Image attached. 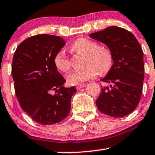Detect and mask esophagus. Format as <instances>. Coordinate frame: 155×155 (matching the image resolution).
Segmentation results:
<instances>
[{
    "mask_svg": "<svg viewBox=\"0 0 155 155\" xmlns=\"http://www.w3.org/2000/svg\"><path fill=\"white\" fill-rule=\"evenodd\" d=\"M85 86H86V84H79V85H78L77 86H76V89H77L78 90H79V89H81V88H84Z\"/></svg>",
    "mask_w": 155,
    "mask_h": 155,
    "instance_id": "obj_1",
    "label": "esophagus"
}]
</instances>
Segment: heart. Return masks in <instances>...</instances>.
Wrapping results in <instances>:
<instances>
[{"mask_svg":"<svg viewBox=\"0 0 155 155\" xmlns=\"http://www.w3.org/2000/svg\"><path fill=\"white\" fill-rule=\"evenodd\" d=\"M74 52L86 56L85 64L86 67L82 70L72 71L67 74L66 81L70 85H78L84 81L94 78L99 73L105 74L110 70L113 65L111 51L105 46H98L97 43L86 39L79 38L71 46ZM54 63L60 71L66 72L70 69V61L62 51L55 55Z\"/></svg>","mask_w":155,"mask_h":155,"instance_id":"obj_1","label":"heart"}]
</instances>
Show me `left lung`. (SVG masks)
I'll list each match as a JSON object with an SVG mask.
<instances>
[{
    "mask_svg": "<svg viewBox=\"0 0 155 155\" xmlns=\"http://www.w3.org/2000/svg\"><path fill=\"white\" fill-rule=\"evenodd\" d=\"M89 37L106 44L113 55V64L101 81L103 86L96 101L98 110L106 115L122 117L137 108L144 80L143 52L132 33L118 26L91 33Z\"/></svg>",
    "mask_w": 155,
    "mask_h": 155,
    "instance_id": "8db88e82",
    "label": "left lung"
}]
</instances>
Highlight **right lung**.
Segmentation results:
<instances>
[{
	"instance_id": "right-lung-1",
	"label": "right lung",
	"mask_w": 155,
	"mask_h": 155,
	"mask_svg": "<svg viewBox=\"0 0 155 155\" xmlns=\"http://www.w3.org/2000/svg\"><path fill=\"white\" fill-rule=\"evenodd\" d=\"M65 44L58 36L38 35L23 41L14 54L12 75L16 96L21 109L38 124H58L70 112L77 90L64 87L66 80L54 63Z\"/></svg>"
}]
</instances>
